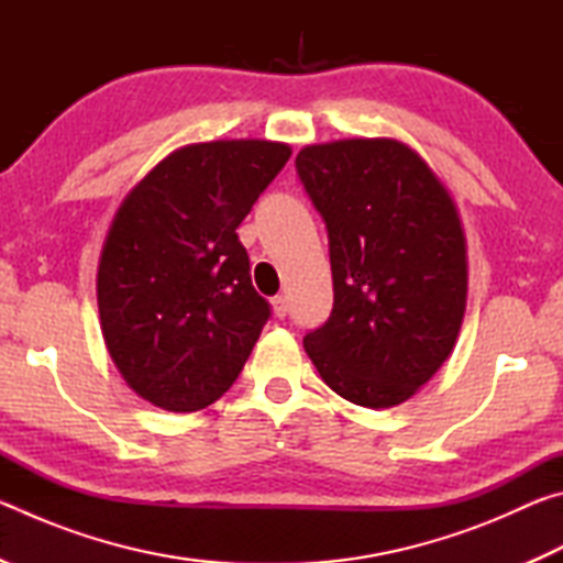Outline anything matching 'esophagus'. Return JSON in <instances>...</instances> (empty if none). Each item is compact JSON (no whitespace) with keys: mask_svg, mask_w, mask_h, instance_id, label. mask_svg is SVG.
<instances>
[{"mask_svg":"<svg viewBox=\"0 0 563 563\" xmlns=\"http://www.w3.org/2000/svg\"><path fill=\"white\" fill-rule=\"evenodd\" d=\"M271 305H273L275 318H285V316H288V298H285V295H275V298L271 300Z\"/></svg>","mask_w":563,"mask_h":563,"instance_id":"esophagus-1","label":"esophagus"}]
</instances>
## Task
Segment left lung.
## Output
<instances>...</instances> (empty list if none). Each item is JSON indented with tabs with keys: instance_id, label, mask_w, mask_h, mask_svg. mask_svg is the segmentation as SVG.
Here are the masks:
<instances>
[{
	"instance_id": "1",
	"label": "left lung",
	"mask_w": 563,
	"mask_h": 563,
	"mask_svg": "<svg viewBox=\"0 0 563 563\" xmlns=\"http://www.w3.org/2000/svg\"><path fill=\"white\" fill-rule=\"evenodd\" d=\"M300 180L328 223V322L302 345L352 405H402L452 355L466 310V235L432 166L399 139L300 148Z\"/></svg>"
}]
</instances>
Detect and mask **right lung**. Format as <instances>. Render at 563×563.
<instances>
[{"instance_id": "right-lung-1", "label": "right lung", "mask_w": 563, "mask_h": 563, "mask_svg": "<svg viewBox=\"0 0 563 563\" xmlns=\"http://www.w3.org/2000/svg\"><path fill=\"white\" fill-rule=\"evenodd\" d=\"M290 154L265 139L180 146L113 213L97 271L101 335L154 407L196 412L241 375L271 308L235 228Z\"/></svg>"}]
</instances>
